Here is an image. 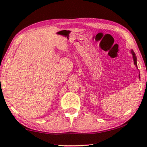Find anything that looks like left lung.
<instances>
[{
    "label": "left lung",
    "instance_id": "obj_1",
    "mask_svg": "<svg viewBox=\"0 0 147 147\" xmlns=\"http://www.w3.org/2000/svg\"><path fill=\"white\" fill-rule=\"evenodd\" d=\"M131 53L132 54V57H133V60H134V65H135L136 67H137V63H136V57L135 53H134V52L133 51V50H131ZM139 78H140V75H139Z\"/></svg>",
    "mask_w": 147,
    "mask_h": 147
}]
</instances>
